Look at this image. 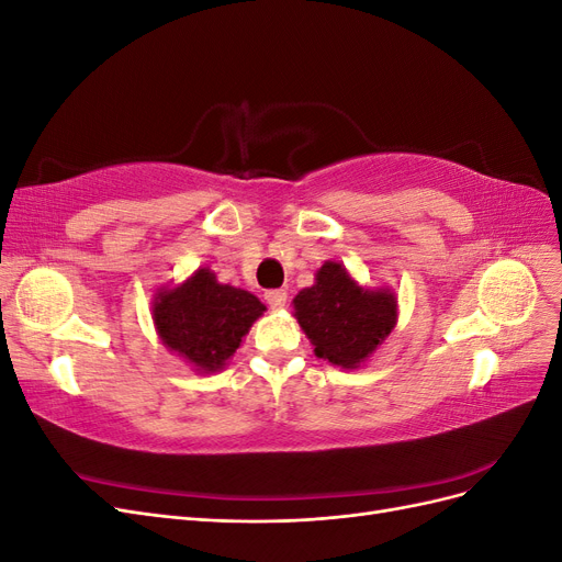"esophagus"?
Segmentation results:
<instances>
[{
  "instance_id": "34e87169",
  "label": "esophagus",
  "mask_w": 562,
  "mask_h": 562,
  "mask_svg": "<svg viewBox=\"0 0 562 562\" xmlns=\"http://www.w3.org/2000/svg\"><path fill=\"white\" fill-rule=\"evenodd\" d=\"M265 300H267L269 307L281 310L283 304H285V300H288V293L283 291V288H274V291H267V293H265Z\"/></svg>"
}]
</instances>
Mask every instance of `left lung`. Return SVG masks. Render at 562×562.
I'll list each match as a JSON object with an SVG mask.
<instances>
[{"label": "left lung", "instance_id": "1", "mask_svg": "<svg viewBox=\"0 0 562 562\" xmlns=\"http://www.w3.org/2000/svg\"><path fill=\"white\" fill-rule=\"evenodd\" d=\"M295 316L318 359L356 368L394 330L396 300L386 291H363L342 265L326 262L316 283L293 300Z\"/></svg>", "mask_w": 562, "mask_h": 562}]
</instances>
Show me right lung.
I'll return each mask as SVG.
<instances>
[{"instance_id":"1","label":"right lung","mask_w":562,"mask_h":562,"mask_svg":"<svg viewBox=\"0 0 562 562\" xmlns=\"http://www.w3.org/2000/svg\"><path fill=\"white\" fill-rule=\"evenodd\" d=\"M265 304L241 288L217 283L209 269L155 297V323L164 345L196 370L223 368L241 347Z\"/></svg>"}]
</instances>
